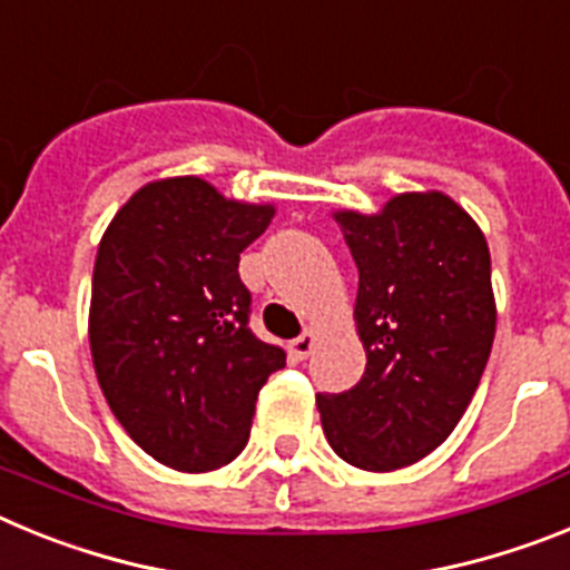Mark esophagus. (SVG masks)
<instances>
[{
	"label": "esophagus",
	"mask_w": 570,
	"mask_h": 570,
	"mask_svg": "<svg viewBox=\"0 0 570 570\" xmlns=\"http://www.w3.org/2000/svg\"><path fill=\"white\" fill-rule=\"evenodd\" d=\"M314 345H316V331L308 328L305 334L296 336V340L291 342V354H294L296 360H308L311 351H314Z\"/></svg>",
	"instance_id": "1"
}]
</instances>
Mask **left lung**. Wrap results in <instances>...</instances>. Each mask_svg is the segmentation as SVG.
<instances>
[{"mask_svg": "<svg viewBox=\"0 0 570 570\" xmlns=\"http://www.w3.org/2000/svg\"><path fill=\"white\" fill-rule=\"evenodd\" d=\"M334 219L360 271L354 320L367 362L351 391L316 394L322 431L347 465L396 471L451 436L480 385L497 331L491 254L440 190Z\"/></svg>", "mask_w": 570, "mask_h": 570, "instance_id": "obj_1", "label": "left lung"}]
</instances>
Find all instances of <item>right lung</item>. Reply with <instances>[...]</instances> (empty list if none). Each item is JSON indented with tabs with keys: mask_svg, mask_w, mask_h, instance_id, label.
<instances>
[{
	"mask_svg": "<svg viewBox=\"0 0 570 570\" xmlns=\"http://www.w3.org/2000/svg\"><path fill=\"white\" fill-rule=\"evenodd\" d=\"M274 205L225 199L199 176L148 183L116 210L94 265L90 356L110 411L156 462L228 465L285 351L248 328L239 254Z\"/></svg>",
	"mask_w": 570,
	"mask_h": 570,
	"instance_id": "obj_1",
	"label": "right lung"
}]
</instances>
